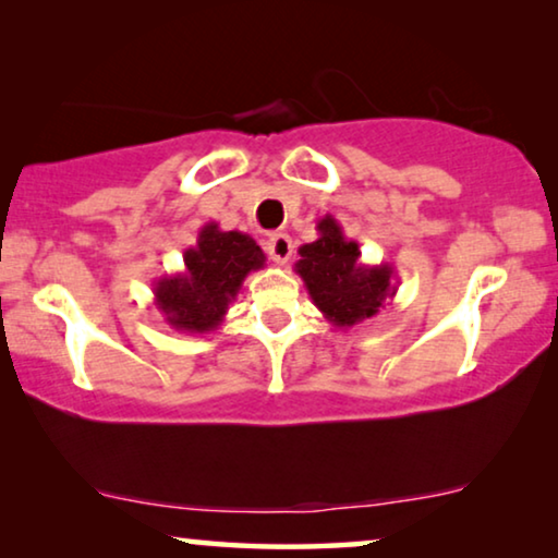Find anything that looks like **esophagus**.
Instances as JSON below:
<instances>
[{
    "label": "esophagus",
    "instance_id": "obj_1",
    "mask_svg": "<svg viewBox=\"0 0 558 558\" xmlns=\"http://www.w3.org/2000/svg\"><path fill=\"white\" fill-rule=\"evenodd\" d=\"M264 248H266V254H269L277 264H287L289 258H292V254H294L292 239H289L287 233H271L269 239H266Z\"/></svg>",
    "mask_w": 558,
    "mask_h": 558
}]
</instances>
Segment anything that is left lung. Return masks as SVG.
Returning <instances> with one entry per match:
<instances>
[{
	"label": "left lung",
	"instance_id": "8db88e82",
	"mask_svg": "<svg viewBox=\"0 0 558 558\" xmlns=\"http://www.w3.org/2000/svg\"><path fill=\"white\" fill-rule=\"evenodd\" d=\"M317 241L300 246V262L294 264L315 307L335 327L376 317L399 289L393 266L363 264L357 243L345 239L332 216L317 220Z\"/></svg>",
	"mask_w": 558,
	"mask_h": 558
}]
</instances>
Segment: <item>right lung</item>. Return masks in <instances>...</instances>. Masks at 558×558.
Here are the masks:
<instances>
[{"label": "right lung", "mask_w": 558, "mask_h": 558, "mask_svg": "<svg viewBox=\"0 0 558 558\" xmlns=\"http://www.w3.org/2000/svg\"><path fill=\"white\" fill-rule=\"evenodd\" d=\"M182 262V271L155 281V304L174 330L203 335L223 323L243 279L264 269L266 254L251 235L205 223Z\"/></svg>", "instance_id": "obj_1"}]
</instances>
